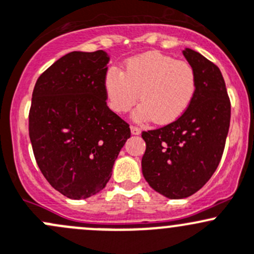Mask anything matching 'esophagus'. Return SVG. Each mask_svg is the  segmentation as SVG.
I'll return each mask as SVG.
<instances>
[{"label":"esophagus","instance_id":"obj_1","mask_svg":"<svg viewBox=\"0 0 254 254\" xmlns=\"http://www.w3.org/2000/svg\"><path fill=\"white\" fill-rule=\"evenodd\" d=\"M130 132H132V134H134V135H137V134H139L140 133V128L139 127H137V126H130Z\"/></svg>","mask_w":254,"mask_h":254}]
</instances>
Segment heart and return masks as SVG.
<instances>
[{"label": "heart", "instance_id": "b5f03b06", "mask_svg": "<svg viewBox=\"0 0 254 254\" xmlns=\"http://www.w3.org/2000/svg\"><path fill=\"white\" fill-rule=\"evenodd\" d=\"M197 73L187 61L151 51L127 60L124 70L110 68L104 79L106 98L115 112L129 111L140 96L137 117L169 124L192 103Z\"/></svg>", "mask_w": 254, "mask_h": 254}]
</instances>
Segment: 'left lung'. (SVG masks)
Wrapping results in <instances>:
<instances>
[{
    "instance_id": "1",
    "label": "left lung",
    "mask_w": 254,
    "mask_h": 254,
    "mask_svg": "<svg viewBox=\"0 0 254 254\" xmlns=\"http://www.w3.org/2000/svg\"><path fill=\"white\" fill-rule=\"evenodd\" d=\"M184 55L197 73L192 103L176 121L142 132L146 145L143 176L153 190L170 199L194 194L213 176L223 156L231 117L219 67L190 49Z\"/></svg>"
}]
</instances>
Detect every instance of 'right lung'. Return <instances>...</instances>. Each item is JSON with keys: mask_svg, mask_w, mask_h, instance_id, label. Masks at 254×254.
<instances>
[{"mask_svg": "<svg viewBox=\"0 0 254 254\" xmlns=\"http://www.w3.org/2000/svg\"><path fill=\"white\" fill-rule=\"evenodd\" d=\"M108 62L103 50L69 52L33 90L29 137L36 164L49 184L72 199L105 187L130 137L129 125L106 105Z\"/></svg>", "mask_w": 254, "mask_h": 254, "instance_id": "add662e5", "label": "right lung"}]
</instances>
